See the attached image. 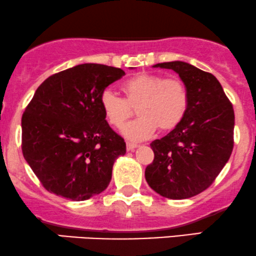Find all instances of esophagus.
Listing matches in <instances>:
<instances>
[{"label": "esophagus", "mask_w": 256, "mask_h": 256, "mask_svg": "<svg viewBox=\"0 0 256 256\" xmlns=\"http://www.w3.org/2000/svg\"><path fill=\"white\" fill-rule=\"evenodd\" d=\"M136 147H138L136 144L127 142V151H134V150L136 148Z\"/></svg>", "instance_id": "esophagus-1"}]
</instances>
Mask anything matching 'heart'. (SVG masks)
Masks as SVG:
<instances>
[{
  "label": "heart",
  "instance_id": "heart-1",
  "mask_svg": "<svg viewBox=\"0 0 256 256\" xmlns=\"http://www.w3.org/2000/svg\"><path fill=\"white\" fill-rule=\"evenodd\" d=\"M126 98L106 88L100 102L105 118L114 127H121L136 109L138 118L123 126L122 134L132 141L151 138L159 128L170 132L181 124L189 108L187 87L178 79H165L158 74L142 73L122 84Z\"/></svg>",
  "mask_w": 256,
  "mask_h": 256
}]
</instances>
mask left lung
I'll use <instances>...</instances> for the list:
<instances>
[{
  "label": "left lung",
  "mask_w": 256,
  "mask_h": 256,
  "mask_svg": "<svg viewBox=\"0 0 256 256\" xmlns=\"http://www.w3.org/2000/svg\"><path fill=\"white\" fill-rule=\"evenodd\" d=\"M153 67L178 74L188 90L189 108L178 127L151 142L154 159L145 170L146 181L162 196L188 199L208 188L229 160L234 148V108L211 73L182 61Z\"/></svg>",
  "instance_id": "8db88e82"
}]
</instances>
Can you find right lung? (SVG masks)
Segmentation results:
<instances>
[{
    "label": "right lung",
    "instance_id": "1",
    "mask_svg": "<svg viewBox=\"0 0 256 256\" xmlns=\"http://www.w3.org/2000/svg\"><path fill=\"white\" fill-rule=\"evenodd\" d=\"M123 75L121 68L84 63L37 88L21 118V148L48 192L84 201L109 186L126 142L110 128L99 98Z\"/></svg>",
    "mask_w": 256,
    "mask_h": 256
}]
</instances>
